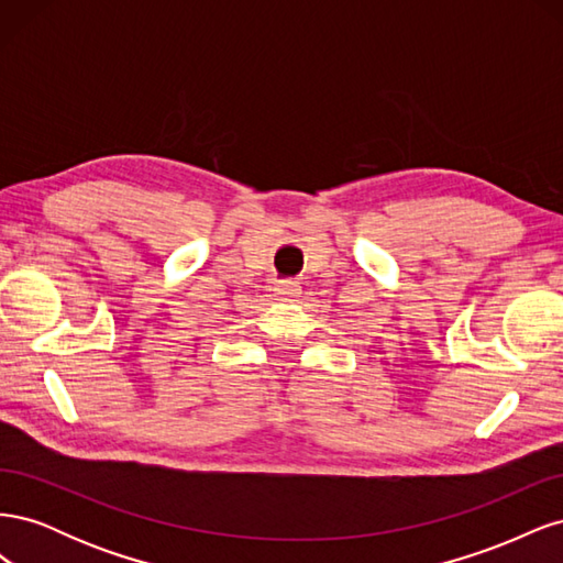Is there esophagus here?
Returning <instances> with one entry per match:
<instances>
[{
  "label": "esophagus",
  "mask_w": 563,
  "mask_h": 563,
  "mask_svg": "<svg viewBox=\"0 0 563 563\" xmlns=\"http://www.w3.org/2000/svg\"><path fill=\"white\" fill-rule=\"evenodd\" d=\"M275 296L279 300H294L300 296V284L298 282H291V279H284L275 286Z\"/></svg>",
  "instance_id": "34e87169"
}]
</instances>
